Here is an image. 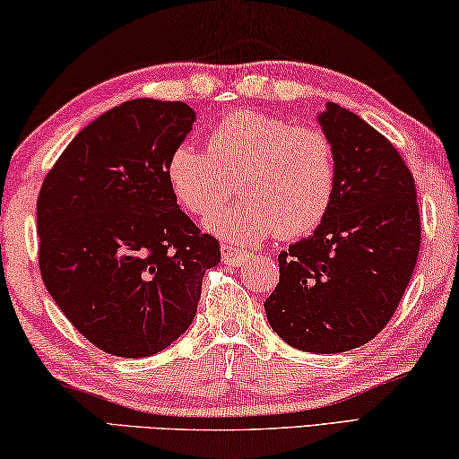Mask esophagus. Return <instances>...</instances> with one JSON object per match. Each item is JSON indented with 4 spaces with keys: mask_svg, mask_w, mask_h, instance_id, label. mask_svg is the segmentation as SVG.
<instances>
[{
    "mask_svg": "<svg viewBox=\"0 0 459 459\" xmlns=\"http://www.w3.org/2000/svg\"><path fill=\"white\" fill-rule=\"evenodd\" d=\"M221 258H223L225 264H230V266H242L244 262L250 258V254L239 250V247H231L228 244H223L221 246Z\"/></svg>",
    "mask_w": 459,
    "mask_h": 459,
    "instance_id": "1",
    "label": "esophagus"
}]
</instances>
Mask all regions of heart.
Here are the masks:
<instances>
[{"label": "heart", "instance_id": "heart-1", "mask_svg": "<svg viewBox=\"0 0 459 459\" xmlns=\"http://www.w3.org/2000/svg\"><path fill=\"white\" fill-rule=\"evenodd\" d=\"M234 179L243 199L207 217V231L239 246L273 234L303 238L332 209L335 150L321 130L254 109L221 117L209 132L207 150L191 142L170 150L167 180L186 213L212 212L233 190Z\"/></svg>", "mask_w": 459, "mask_h": 459}]
</instances>
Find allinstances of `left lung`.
<instances>
[{
  "mask_svg": "<svg viewBox=\"0 0 459 459\" xmlns=\"http://www.w3.org/2000/svg\"><path fill=\"white\" fill-rule=\"evenodd\" d=\"M317 119L335 150V197L313 236L279 256L281 281L264 309L292 348L337 354L368 343L393 317L417 264L420 220L399 150L337 103Z\"/></svg>",
  "mask_w": 459,
  "mask_h": 459,
  "instance_id": "1",
  "label": "left lung"
}]
</instances>
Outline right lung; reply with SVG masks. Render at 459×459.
Listing matches in <instances>:
<instances>
[{"instance_id": "1", "label": "right lung", "mask_w": 459, "mask_h": 459, "mask_svg": "<svg viewBox=\"0 0 459 459\" xmlns=\"http://www.w3.org/2000/svg\"><path fill=\"white\" fill-rule=\"evenodd\" d=\"M183 101L132 100L73 138L36 203L39 264L66 319L108 354L146 358L193 323L220 242L201 234L167 180L193 130Z\"/></svg>"}]
</instances>
